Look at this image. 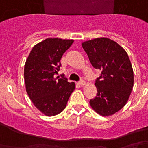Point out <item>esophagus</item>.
<instances>
[{"label":"esophagus","instance_id":"34e87169","mask_svg":"<svg viewBox=\"0 0 148 148\" xmlns=\"http://www.w3.org/2000/svg\"><path fill=\"white\" fill-rule=\"evenodd\" d=\"M79 84L80 86H84V85H86V82H85L84 80H80V82H79Z\"/></svg>","mask_w":148,"mask_h":148}]
</instances>
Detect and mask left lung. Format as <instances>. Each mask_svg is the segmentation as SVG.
<instances>
[{
	"instance_id": "1",
	"label": "left lung",
	"mask_w": 148,
	"mask_h": 148,
	"mask_svg": "<svg viewBox=\"0 0 148 148\" xmlns=\"http://www.w3.org/2000/svg\"><path fill=\"white\" fill-rule=\"evenodd\" d=\"M82 47L93 68L101 74L95 83L97 97L90 105L102 116H110L124 107L134 85V72L126 51L115 41L97 38Z\"/></svg>"
}]
</instances>
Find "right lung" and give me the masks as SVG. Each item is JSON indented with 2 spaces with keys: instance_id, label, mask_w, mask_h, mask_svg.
<instances>
[{
  "instance_id": "right-lung-1",
  "label": "right lung",
  "mask_w": 148,
  "mask_h": 148,
  "mask_svg": "<svg viewBox=\"0 0 148 148\" xmlns=\"http://www.w3.org/2000/svg\"><path fill=\"white\" fill-rule=\"evenodd\" d=\"M74 42L73 39L48 38L31 50L24 66V80L29 99L46 116H54L65 109L74 82L55 77L62 55Z\"/></svg>"
}]
</instances>
